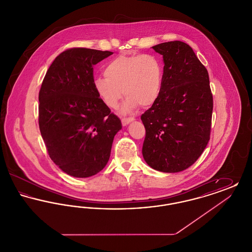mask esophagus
I'll return each instance as SVG.
<instances>
[{
	"label": "esophagus",
	"instance_id": "34e87169",
	"mask_svg": "<svg viewBox=\"0 0 252 252\" xmlns=\"http://www.w3.org/2000/svg\"><path fill=\"white\" fill-rule=\"evenodd\" d=\"M132 121H134V118H123L122 119V124H123V126H127L129 123H131Z\"/></svg>",
	"mask_w": 252,
	"mask_h": 252
}]
</instances>
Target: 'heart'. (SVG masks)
I'll return each mask as SVG.
<instances>
[{
    "mask_svg": "<svg viewBox=\"0 0 252 252\" xmlns=\"http://www.w3.org/2000/svg\"><path fill=\"white\" fill-rule=\"evenodd\" d=\"M104 74L94 80L97 95L107 107L116 108L124 92L126 99L122 111L126 113L156 103L162 88L163 65L150 54L122 55L108 61Z\"/></svg>",
    "mask_w": 252,
    "mask_h": 252,
    "instance_id": "obj_1",
    "label": "heart"
}]
</instances>
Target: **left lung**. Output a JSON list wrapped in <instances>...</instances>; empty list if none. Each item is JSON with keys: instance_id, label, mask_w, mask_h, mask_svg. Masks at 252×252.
I'll list each match as a JSON object with an SVG mask.
<instances>
[{"instance_id": "8db88e82", "label": "left lung", "mask_w": 252, "mask_h": 252, "mask_svg": "<svg viewBox=\"0 0 252 252\" xmlns=\"http://www.w3.org/2000/svg\"><path fill=\"white\" fill-rule=\"evenodd\" d=\"M152 48L163 58V80L156 103L141 116L143 156L157 171L177 173L192 165L210 140L214 102L209 73L185 42Z\"/></svg>"}]
</instances>
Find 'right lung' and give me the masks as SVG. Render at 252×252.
Segmentation results:
<instances>
[{"label": "right lung", "mask_w": 252, "mask_h": 252, "mask_svg": "<svg viewBox=\"0 0 252 252\" xmlns=\"http://www.w3.org/2000/svg\"><path fill=\"white\" fill-rule=\"evenodd\" d=\"M113 53L72 48L53 61L38 94V125L51 159L66 174L89 178L108 163L121 121L94 87V66Z\"/></svg>", "instance_id": "right-lung-1"}]
</instances>
